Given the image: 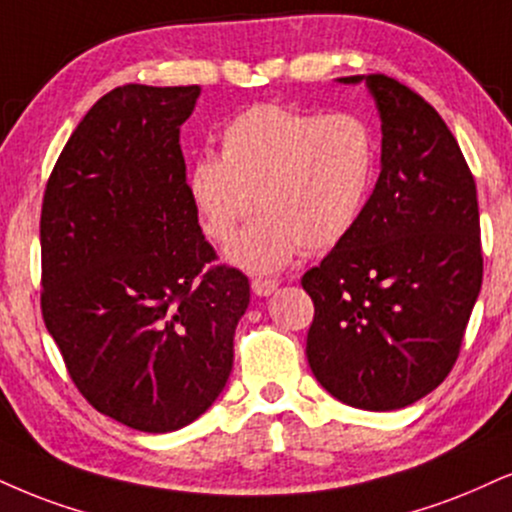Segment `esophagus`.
Returning <instances> with one entry per match:
<instances>
[{"label":"esophagus","mask_w":512,"mask_h":512,"mask_svg":"<svg viewBox=\"0 0 512 512\" xmlns=\"http://www.w3.org/2000/svg\"><path fill=\"white\" fill-rule=\"evenodd\" d=\"M251 289H254L256 296H268L277 289V282L270 280V277H254L251 280Z\"/></svg>","instance_id":"obj_1"}]
</instances>
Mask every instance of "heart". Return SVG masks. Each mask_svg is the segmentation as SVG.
<instances>
[{"mask_svg":"<svg viewBox=\"0 0 512 512\" xmlns=\"http://www.w3.org/2000/svg\"><path fill=\"white\" fill-rule=\"evenodd\" d=\"M377 173V142L356 113L261 104L220 130V159L201 156L187 192L201 230L227 244L251 211L261 213L230 246L246 270H277L299 251H323L356 227Z\"/></svg>","mask_w":512,"mask_h":512,"instance_id":"b5f03b06","label":"heart"}]
</instances>
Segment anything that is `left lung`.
I'll list each match as a JSON object with an SVG mask.
<instances>
[{
  "mask_svg": "<svg viewBox=\"0 0 512 512\" xmlns=\"http://www.w3.org/2000/svg\"><path fill=\"white\" fill-rule=\"evenodd\" d=\"M365 82L382 116V170L356 227L301 277L315 308L306 356L334 399L396 410L458 361L482 287L479 206L434 106L384 73Z\"/></svg>",
  "mask_w": 512,
  "mask_h": 512,
  "instance_id": "obj_1",
  "label": "left lung"
}]
</instances>
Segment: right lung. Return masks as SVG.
<instances>
[{"mask_svg":"<svg viewBox=\"0 0 512 512\" xmlns=\"http://www.w3.org/2000/svg\"><path fill=\"white\" fill-rule=\"evenodd\" d=\"M197 85H123L87 111L47 180L42 318L87 403L163 434L218 399L249 277L216 263L187 192Z\"/></svg>","mask_w":512,"mask_h":512,"instance_id":"obj_1","label":"right lung"}]
</instances>
